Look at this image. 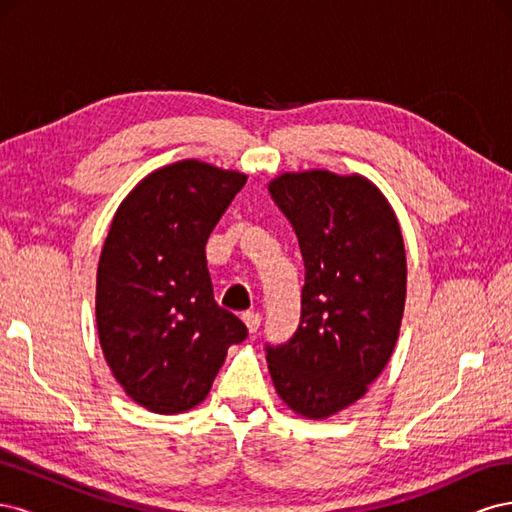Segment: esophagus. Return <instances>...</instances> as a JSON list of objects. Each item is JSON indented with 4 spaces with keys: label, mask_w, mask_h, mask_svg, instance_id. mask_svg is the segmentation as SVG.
Segmentation results:
<instances>
[{
    "label": "esophagus",
    "mask_w": 512,
    "mask_h": 512,
    "mask_svg": "<svg viewBox=\"0 0 512 512\" xmlns=\"http://www.w3.org/2000/svg\"><path fill=\"white\" fill-rule=\"evenodd\" d=\"M243 322H245V327H247V331L250 333H256L258 329H260V314H254V312H245L243 316Z\"/></svg>",
    "instance_id": "34e87169"
}]
</instances>
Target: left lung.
<instances>
[{"instance_id":"left-lung-1","label":"left lung","mask_w":512,"mask_h":512,"mask_svg":"<svg viewBox=\"0 0 512 512\" xmlns=\"http://www.w3.org/2000/svg\"><path fill=\"white\" fill-rule=\"evenodd\" d=\"M269 192L297 232L305 284L299 327L267 344V365L284 404L320 421L361 399L391 359L406 305L404 237L361 175L286 173Z\"/></svg>"}]
</instances>
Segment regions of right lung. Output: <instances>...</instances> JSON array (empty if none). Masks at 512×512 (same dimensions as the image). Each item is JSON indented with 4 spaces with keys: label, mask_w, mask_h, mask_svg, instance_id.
<instances>
[{
    "label": "right lung",
    "mask_w": 512,
    "mask_h": 512,
    "mask_svg": "<svg viewBox=\"0 0 512 512\" xmlns=\"http://www.w3.org/2000/svg\"><path fill=\"white\" fill-rule=\"evenodd\" d=\"M247 177L198 160L153 170L119 205L104 241L96 322L104 359L138 406H198L245 324L213 299L205 245Z\"/></svg>",
    "instance_id": "obj_1"
}]
</instances>
